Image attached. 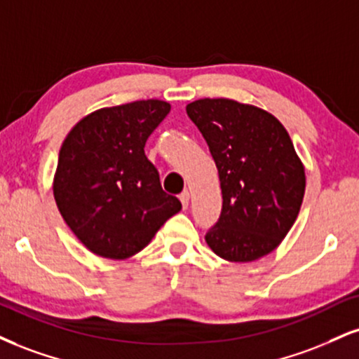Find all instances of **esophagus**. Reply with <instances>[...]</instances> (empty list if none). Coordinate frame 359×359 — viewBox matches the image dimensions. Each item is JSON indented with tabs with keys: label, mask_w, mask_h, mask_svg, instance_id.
Wrapping results in <instances>:
<instances>
[{
	"label": "esophagus",
	"mask_w": 359,
	"mask_h": 359,
	"mask_svg": "<svg viewBox=\"0 0 359 359\" xmlns=\"http://www.w3.org/2000/svg\"><path fill=\"white\" fill-rule=\"evenodd\" d=\"M179 198H180V202H182L184 209H187V207H189V201H191V194H189L187 191H184V192L179 196Z\"/></svg>",
	"instance_id": "34e87169"
}]
</instances>
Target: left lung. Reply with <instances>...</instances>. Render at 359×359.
Returning <instances> with one entry per match:
<instances>
[{
    "instance_id": "obj_1",
    "label": "left lung",
    "mask_w": 359,
    "mask_h": 359,
    "mask_svg": "<svg viewBox=\"0 0 359 359\" xmlns=\"http://www.w3.org/2000/svg\"><path fill=\"white\" fill-rule=\"evenodd\" d=\"M209 145L222 189L221 217L205 234L219 257L250 262L280 244L303 204L306 177L276 116L229 98L187 105Z\"/></svg>"
}]
</instances>
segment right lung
I'll return each mask as SVG.
<instances>
[{"label": "right lung", "instance_id": "obj_1", "mask_svg": "<svg viewBox=\"0 0 359 359\" xmlns=\"http://www.w3.org/2000/svg\"><path fill=\"white\" fill-rule=\"evenodd\" d=\"M170 105L140 100L93 111L65 138L53 194L60 214L93 254L127 259L182 209L163 192L145 142Z\"/></svg>", "mask_w": 359, "mask_h": 359}]
</instances>
